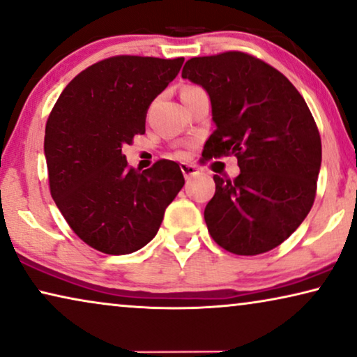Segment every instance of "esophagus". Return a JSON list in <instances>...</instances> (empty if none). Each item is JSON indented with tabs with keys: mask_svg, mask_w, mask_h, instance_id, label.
Instances as JSON below:
<instances>
[{
	"mask_svg": "<svg viewBox=\"0 0 357 357\" xmlns=\"http://www.w3.org/2000/svg\"><path fill=\"white\" fill-rule=\"evenodd\" d=\"M180 169H182V172H183V175H185V178L195 177L196 174H199L198 167L193 166V164H182V166H180Z\"/></svg>",
	"mask_w": 357,
	"mask_h": 357,
	"instance_id": "obj_1",
	"label": "esophagus"
}]
</instances>
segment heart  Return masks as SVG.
<instances>
[{
  "label": "heart",
  "instance_id": "obj_1",
  "mask_svg": "<svg viewBox=\"0 0 357 357\" xmlns=\"http://www.w3.org/2000/svg\"><path fill=\"white\" fill-rule=\"evenodd\" d=\"M201 89H198V86H193V85H187V86H183V90H182V96L183 95H190V93H195V91H199Z\"/></svg>",
  "mask_w": 357,
  "mask_h": 357
}]
</instances>
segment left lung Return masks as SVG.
Here are the masks:
<instances>
[{
    "label": "left lung",
    "instance_id": "1",
    "mask_svg": "<svg viewBox=\"0 0 357 357\" xmlns=\"http://www.w3.org/2000/svg\"><path fill=\"white\" fill-rule=\"evenodd\" d=\"M183 79L208 91L215 130L203 158L235 156L240 175H214L204 209L213 240L240 256L282 245L316 198L322 143L304 98L275 67L241 51L191 58Z\"/></svg>",
    "mask_w": 357,
    "mask_h": 357
}]
</instances>
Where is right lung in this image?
<instances>
[{"label": "right lung", "mask_w": 357, "mask_h": 357, "mask_svg": "<svg viewBox=\"0 0 357 357\" xmlns=\"http://www.w3.org/2000/svg\"><path fill=\"white\" fill-rule=\"evenodd\" d=\"M183 58L112 56L86 67L56 101L45 128L50 191L74 234L105 255H130L158 234L182 190L178 164L143 172L123 144L144 133L154 98L177 77Z\"/></svg>", "instance_id": "1"}]
</instances>
